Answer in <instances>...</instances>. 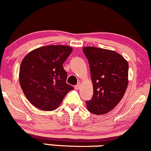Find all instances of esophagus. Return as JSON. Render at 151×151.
<instances>
[{
	"mask_svg": "<svg viewBox=\"0 0 151 151\" xmlns=\"http://www.w3.org/2000/svg\"><path fill=\"white\" fill-rule=\"evenodd\" d=\"M80 87H81V83H78V85H76L75 86V89L76 90H79Z\"/></svg>",
	"mask_w": 151,
	"mask_h": 151,
	"instance_id": "34e87169",
	"label": "esophagus"
}]
</instances>
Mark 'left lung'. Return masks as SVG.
<instances>
[{
    "label": "left lung",
    "instance_id": "left-lung-1",
    "mask_svg": "<svg viewBox=\"0 0 151 151\" xmlns=\"http://www.w3.org/2000/svg\"><path fill=\"white\" fill-rule=\"evenodd\" d=\"M93 84V96L86 102L90 112L95 115L109 113L121 101L128 85L127 61L113 50L84 47Z\"/></svg>",
    "mask_w": 151,
    "mask_h": 151
}]
</instances>
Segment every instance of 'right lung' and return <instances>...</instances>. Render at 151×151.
Listing matches in <instances>:
<instances>
[{"label":"right lung","mask_w":151,"mask_h":151,"mask_svg":"<svg viewBox=\"0 0 151 151\" xmlns=\"http://www.w3.org/2000/svg\"><path fill=\"white\" fill-rule=\"evenodd\" d=\"M67 45H47L32 50L19 68V83L27 99L37 109L51 111L73 90L67 84L63 64L72 52Z\"/></svg>","instance_id":"1"}]
</instances>
